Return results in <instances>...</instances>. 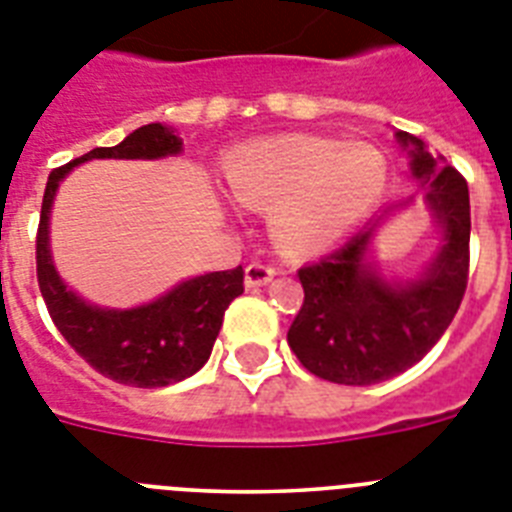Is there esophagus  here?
<instances>
[{"label": "esophagus", "instance_id": "obj_1", "mask_svg": "<svg viewBox=\"0 0 512 512\" xmlns=\"http://www.w3.org/2000/svg\"><path fill=\"white\" fill-rule=\"evenodd\" d=\"M276 276V268L268 263H249L247 268H244V283H247L249 289H255V286H265V283L270 281V278Z\"/></svg>", "mask_w": 512, "mask_h": 512}]
</instances>
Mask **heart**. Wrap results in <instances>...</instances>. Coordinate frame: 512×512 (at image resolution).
Wrapping results in <instances>:
<instances>
[{"instance_id": "b5f03b06", "label": "heart", "mask_w": 512, "mask_h": 512, "mask_svg": "<svg viewBox=\"0 0 512 512\" xmlns=\"http://www.w3.org/2000/svg\"><path fill=\"white\" fill-rule=\"evenodd\" d=\"M223 176L234 200L270 210L283 249L312 252L341 239L380 200L388 166L372 145L294 135L234 148Z\"/></svg>"}]
</instances>
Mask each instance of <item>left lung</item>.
<instances>
[{
    "label": "left lung",
    "instance_id": "1",
    "mask_svg": "<svg viewBox=\"0 0 512 512\" xmlns=\"http://www.w3.org/2000/svg\"><path fill=\"white\" fill-rule=\"evenodd\" d=\"M398 140L414 145L411 171L429 184V205L445 226V244L427 276L409 286H390L362 263L372 229L299 268L304 304L291 322L289 346L320 380L375 385L401 375L440 341L466 294V179L453 166H440L409 132H398Z\"/></svg>",
    "mask_w": 512,
    "mask_h": 512
}]
</instances>
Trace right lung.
Masks as SVG:
<instances>
[{
  "mask_svg": "<svg viewBox=\"0 0 512 512\" xmlns=\"http://www.w3.org/2000/svg\"><path fill=\"white\" fill-rule=\"evenodd\" d=\"M182 140L163 124H145L114 148H93L49 174L36 234V276L57 330L98 375L132 388H163L195 375L208 362L223 312L244 291L242 265L179 283L153 304L98 309L62 283L49 255V210L67 171L90 158H161L179 153Z\"/></svg>",
  "mask_w": 512,
  "mask_h": 512,
  "instance_id": "right-lung-1",
  "label": "right lung"
}]
</instances>
